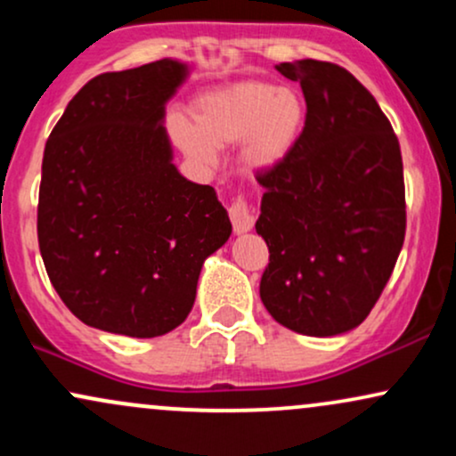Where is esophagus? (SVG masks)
I'll return each mask as SVG.
<instances>
[{"label":"esophagus","instance_id":"esophagus-1","mask_svg":"<svg viewBox=\"0 0 456 456\" xmlns=\"http://www.w3.org/2000/svg\"><path fill=\"white\" fill-rule=\"evenodd\" d=\"M229 218H232L235 233L250 232V229H253V224H255L253 210H250L248 201H246L244 197H238L232 203V206H229Z\"/></svg>","mask_w":456,"mask_h":456}]
</instances>
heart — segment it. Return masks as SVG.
<instances>
[{
	"label": "heart",
	"instance_id": "heart-1",
	"mask_svg": "<svg viewBox=\"0 0 456 456\" xmlns=\"http://www.w3.org/2000/svg\"><path fill=\"white\" fill-rule=\"evenodd\" d=\"M195 122L171 119V137L184 154L199 162H214L218 145L244 139L242 159L255 169H268L291 154L306 122L300 94L272 83L246 81L199 96Z\"/></svg>",
	"mask_w": 456,
	"mask_h": 456
}]
</instances>
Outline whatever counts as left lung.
<instances>
[{
	"label": "left lung",
	"mask_w": 456,
	"mask_h": 456,
	"mask_svg": "<svg viewBox=\"0 0 456 456\" xmlns=\"http://www.w3.org/2000/svg\"><path fill=\"white\" fill-rule=\"evenodd\" d=\"M300 81L306 122L291 154L257 174L255 224L270 250L259 282L281 326L334 337L364 322L405 240L399 139L362 83L330 61L276 66Z\"/></svg>",
	"instance_id": "1"
}]
</instances>
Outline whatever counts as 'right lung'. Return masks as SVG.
I'll list each match as a JSON object with an SVG mask.
<instances>
[{"instance_id":"right-lung-1","label":"right lung","mask_w":456,"mask_h":456,"mask_svg":"<svg viewBox=\"0 0 456 456\" xmlns=\"http://www.w3.org/2000/svg\"><path fill=\"white\" fill-rule=\"evenodd\" d=\"M186 75L159 60L94 77L46 141L40 255L72 315L104 332L151 338L180 326L203 261L232 235L214 188L171 162L162 118Z\"/></svg>"}]
</instances>
